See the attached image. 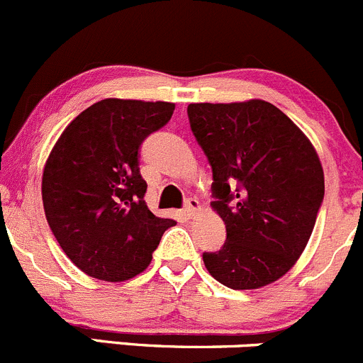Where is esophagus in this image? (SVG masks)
Listing matches in <instances>:
<instances>
[{"label":"esophagus","instance_id":"1","mask_svg":"<svg viewBox=\"0 0 363 363\" xmlns=\"http://www.w3.org/2000/svg\"><path fill=\"white\" fill-rule=\"evenodd\" d=\"M183 211H185L189 216L196 215V213L199 211V203H197V199H194V197H189V199L185 201V206H183Z\"/></svg>","mask_w":363,"mask_h":363}]
</instances>
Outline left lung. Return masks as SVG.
Wrapping results in <instances>:
<instances>
[{
	"label": "left lung",
	"instance_id": "left-lung-1",
	"mask_svg": "<svg viewBox=\"0 0 363 363\" xmlns=\"http://www.w3.org/2000/svg\"><path fill=\"white\" fill-rule=\"evenodd\" d=\"M190 129L211 166V194L225 223L209 274L233 290L281 278L308 245L323 203V169L301 129L274 104L194 103Z\"/></svg>",
	"mask_w": 363,
	"mask_h": 363
}]
</instances>
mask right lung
Returning a JSON list of instances; mask_svg holds the SVG:
<instances>
[{"mask_svg":"<svg viewBox=\"0 0 363 363\" xmlns=\"http://www.w3.org/2000/svg\"><path fill=\"white\" fill-rule=\"evenodd\" d=\"M173 103L103 99L82 111L52 148L42 197L47 222L78 269L125 281L148 267L174 220L145 203L141 143L171 121Z\"/></svg>","mask_w":363,"mask_h":363,"instance_id":"1","label":"right lung"}]
</instances>
